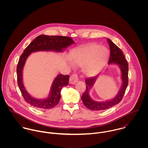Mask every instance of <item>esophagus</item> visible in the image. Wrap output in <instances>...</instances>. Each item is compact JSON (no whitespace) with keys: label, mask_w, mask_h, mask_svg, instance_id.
Listing matches in <instances>:
<instances>
[{"label":"esophagus","mask_w":148,"mask_h":148,"mask_svg":"<svg viewBox=\"0 0 148 148\" xmlns=\"http://www.w3.org/2000/svg\"><path fill=\"white\" fill-rule=\"evenodd\" d=\"M79 80L78 76L76 74H73L69 78V83L71 84H75Z\"/></svg>","instance_id":"34e87169"}]
</instances>
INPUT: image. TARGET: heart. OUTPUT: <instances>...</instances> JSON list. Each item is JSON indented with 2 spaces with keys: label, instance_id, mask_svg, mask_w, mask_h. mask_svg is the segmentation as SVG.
<instances>
[{
  "label": "heart",
  "instance_id": "obj_1",
  "mask_svg": "<svg viewBox=\"0 0 148 148\" xmlns=\"http://www.w3.org/2000/svg\"><path fill=\"white\" fill-rule=\"evenodd\" d=\"M109 55V51L106 46L91 44L73 51L71 59L75 65L82 66V71L85 75L91 76L101 71ZM68 62L72 66H73L71 61Z\"/></svg>",
  "mask_w": 148,
  "mask_h": 148
}]
</instances>
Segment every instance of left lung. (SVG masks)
<instances>
[{
    "label": "left lung",
    "mask_w": 148,
    "mask_h": 148,
    "mask_svg": "<svg viewBox=\"0 0 148 148\" xmlns=\"http://www.w3.org/2000/svg\"><path fill=\"white\" fill-rule=\"evenodd\" d=\"M109 45L110 53L108 65L115 64L119 66L121 71V85L118 93L112 99L105 101H97L90 96V91L94 86L99 75L85 79L86 90L83 93L82 100L85 106L92 110H102L107 109L119 104L123 99L128 84V65L122 51L109 39H107Z\"/></svg>",
    "instance_id": "obj_1"
}]
</instances>
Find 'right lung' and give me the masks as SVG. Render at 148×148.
Returning a JSON list of instances; mask_svg holds the SVG:
<instances>
[{"instance_id": "obj_1", "label": "right lung", "mask_w": 148, "mask_h": 148, "mask_svg": "<svg viewBox=\"0 0 148 148\" xmlns=\"http://www.w3.org/2000/svg\"><path fill=\"white\" fill-rule=\"evenodd\" d=\"M75 42L72 38L62 36H47L42 35L36 38L25 49L19 60L17 66L18 84L21 94L28 104L44 109L53 108L58 105L61 97V90L69 82V75H58L53 80L47 97L38 99L32 96L27 90L23 81V71L26 60L31 53L39 52H55L61 53Z\"/></svg>"}]
</instances>
